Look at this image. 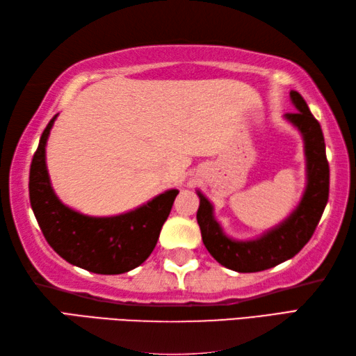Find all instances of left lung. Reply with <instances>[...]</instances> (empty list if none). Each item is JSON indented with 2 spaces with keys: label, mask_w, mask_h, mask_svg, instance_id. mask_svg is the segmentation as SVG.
I'll return each instance as SVG.
<instances>
[{
  "label": "left lung",
  "mask_w": 356,
  "mask_h": 356,
  "mask_svg": "<svg viewBox=\"0 0 356 356\" xmlns=\"http://www.w3.org/2000/svg\"><path fill=\"white\" fill-rule=\"evenodd\" d=\"M297 111L286 113L284 118L300 130L305 140L307 185L297 209L277 228L263 234L260 238L237 241L225 236L222 226L214 218L213 205L197 191L200 207L197 223L203 245L222 266L237 272H259L292 259L311 240L329 199V162L326 157L321 127L309 110L303 96L291 92Z\"/></svg>",
  "instance_id": "1"
}]
</instances>
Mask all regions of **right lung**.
I'll list each match as a JSON object with an SVG mask.
<instances>
[{
  "instance_id": "obj_1",
  "label": "right lung",
  "mask_w": 356,
  "mask_h": 356,
  "mask_svg": "<svg viewBox=\"0 0 356 356\" xmlns=\"http://www.w3.org/2000/svg\"><path fill=\"white\" fill-rule=\"evenodd\" d=\"M55 119L41 134L29 177L30 205L45 240L65 261L95 274L115 275L138 268L153 252L179 191H165L113 217H90L65 207L53 191L45 166V143Z\"/></svg>"
}]
</instances>
